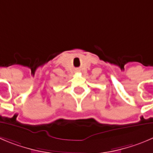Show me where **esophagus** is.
I'll return each mask as SVG.
<instances>
[{
    "instance_id": "obj_1",
    "label": "esophagus",
    "mask_w": 153,
    "mask_h": 153,
    "mask_svg": "<svg viewBox=\"0 0 153 153\" xmlns=\"http://www.w3.org/2000/svg\"><path fill=\"white\" fill-rule=\"evenodd\" d=\"M77 71H78V70H77Z\"/></svg>"
}]
</instances>
